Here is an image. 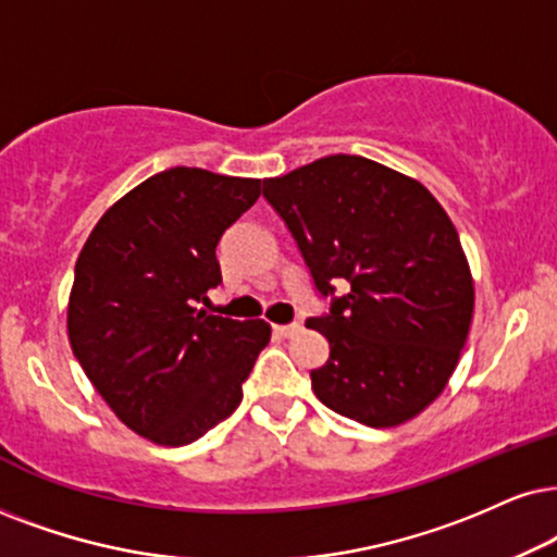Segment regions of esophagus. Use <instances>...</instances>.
Masks as SVG:
<instances>
[{"label": "esophagus", "instance_id": "34e87169", "mask_svg": "<svg viewBox=\"0 0 557 557\" xmlns=\"http://www.w3.org/2000/svg\"><path fill=\"white\" fill-rule=\"evenodd\" d=\"M300 331V323H280V326H274V334H280V336H293V334H298Z\"/></svg>", "mask_w": 557, "mask_h": 557}]
</instances>
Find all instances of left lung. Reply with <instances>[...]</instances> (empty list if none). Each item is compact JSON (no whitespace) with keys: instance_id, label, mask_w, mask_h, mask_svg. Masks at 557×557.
I'll return each instance as SVG.
<instances>
[{"instance_id":"obj_1","label":"left lung","mask_w":557,"mask_h":557,"mask_svg":"<svg viewBox=\"0 0 557 557\" xmlns=\"http://www.w3.org/2000/svg\"><path fill=\"white\" fill-rule=\"evenodd\" d=\"M262 195L331 298L306 321L331 349L311 370L321 404L375 429L424 411L460 360L475 300L445 208L417 180L349 153L264 180Z\"/></svg>"}]
</instances>
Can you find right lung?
<instances>
[{"label": "right lung", "instance_id": "obj_1", "mask_svg": "<svg viewBox=\"0 0 557 557\" xmlns=\"http://www.w3.org/2000/svg\"><path fill=\"white\" fill-rule=\"evenodd\" d=\"M257 197L259 180L166 169L121 197L76 259L74 357L115 417L157 445H189L228 419L270 342L264 321L200 308L221 283L218 242Z\"/></svg>", "mask_w": 557, "mask_h": 557}]
</instances>
